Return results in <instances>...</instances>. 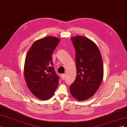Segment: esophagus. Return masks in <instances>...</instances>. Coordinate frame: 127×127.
<instances>
[{
    "label": "esophagus",
    "instance_id": "1",
    "mask_svg": "<svg viewBox=\"0 0 127 127\" xmlns=\"http://www.w3.org/2000/svg\"><path fill=\"white\" fill-rule=\"evenodd\" d=\"M61 78H62V79L64 80V79L65 77H66V75H65V74H62V75H61Z\"/></svg>",
    "mask_w": 127,
    "mask_h": 127
}]
</instances>
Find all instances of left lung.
Returning a JSON list of instances; mask_svg holds the SVG:
<instances>
[{"label": "left lung", "mask_w": 127, "mask_h": 127, "mask_svg": "<svg viewBox=\"0 0 127 127\" xmlns=\"http://www.w3.org/2000/svg\"><path fill=\"white\" fill-rule=\"evenodd\" d=\"M71 40L76 50L77 76L70 92L78 100H86L95 94L102 82V56L97 46L87 37L76 36Z\"/></svg>", "instance_id": "8db88e82"}]
</instances>
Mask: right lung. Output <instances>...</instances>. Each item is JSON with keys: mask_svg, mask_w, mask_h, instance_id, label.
<instances>
[{"mask_svg": "<svg viewBox=\"0 0 127 127\" xmlns=\"http://www.w3.org/2000/svg\"><path fill=\"white\" fill-rule=\"evenodd\" d=\"M60 40L46 36L36 41L27 53L24 77L30 91L37 98L51 97L58 86L59 77L55 72L52 55Z\"/></svg>", "mask_w": 127, "mask_h": 127, "instance_id": "add662e5", "label": "right lung"}]
</instances>
